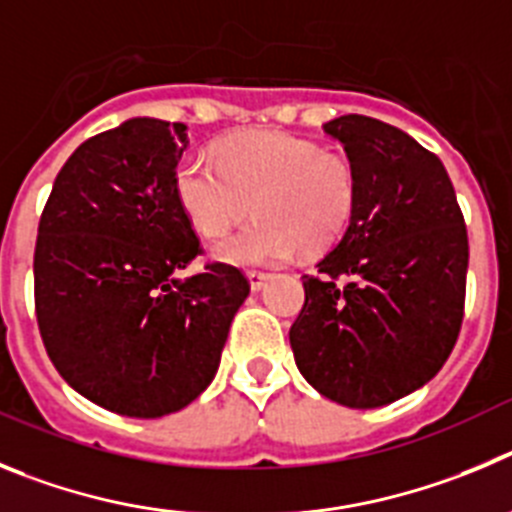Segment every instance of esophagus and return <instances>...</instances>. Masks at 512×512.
Returning <instances> with one entry per match:
<instances>
[{
  "instance_id": "1",
  "label": "esophagus",
  "mask_w": 512,
  "mask_h": 512,
  "mask_svg": "<svg viewBox=\"0 0 512 512\" xmlns=\"http://www.w3.org/2000/svg\"><path fill=\"white\" fill-rule=\"evenodd\" d=\"M247 278H250L252 290H260L262 285L267 283V278H270V273H262V270H250V273H247Z\"/></svg>"
}]
</instances>
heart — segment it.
I'll list each match as a JSON object with an SVG mask.
<instances>
[{"mask_svg":"<svg viewBox=\"0 0 512 512\" xmlns=\"http://www.w3.org/2000/svg\"><path fill=\"white\" fill-rule=\"evenodd\" d=\"M176 201L193 229L224 242L216 255L237 265H275L298 250L324 255L347 234L359 204L357 163L306 137L255 130L227 137L216 158L188 153L173 173Z\"/></svg>","mask_w":512,"mask_h":512,"instance_id":"obj_1","label":"heart"}]
</instances>
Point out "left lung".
Listing matches in <instances>:
<instances>
[{"mask_svg": "<svg viewBox=\"0 0 512 512\" xmlns=\"http://www.w3.org/2000/svg\"><path fill=\"white\" fill-rule=\"evenodd\" d=\"M324 132L357 163L359 204L342 242L303 275L290 347L321 395L377 408L426 385L457 344L467 224L444 163L411 135L362 114Z\"/></svg>", "mask_w": 512, "mask_h": 512, "instance_id": "left-lung-1", "label": "left lung"}]
</instances>
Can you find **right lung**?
<instances>
[{
    "instance_id": "add662e5",
    "label": "right lung",
    "mask_w": 512,
    "mask_h": 512,
    "mask_svg": "<svg viewBox=\"0 0 512 512\" xmlns=\"http://www.w3.org/2000/svg\"><path fill=\"white\" fill-rule=\"evenodd\" d=\"M186 124L135 117L89 137L53 181L35 242V316L55 370L130 418L186 408L214 380L250 280L204 255L176 201Z\"/></svg>"
}]
</instances>
